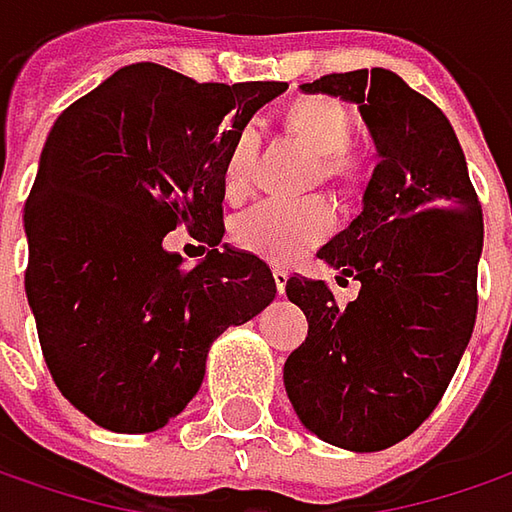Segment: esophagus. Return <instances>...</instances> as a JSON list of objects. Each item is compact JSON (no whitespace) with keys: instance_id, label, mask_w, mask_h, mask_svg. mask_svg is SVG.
Here are the masks:
<instances>
[{"instance_id":"esophagus-1","label":"esophagus","mask_w":512,"mask_h":512,"mask_svg":"<svg viewBox=\"0 0 512 512\" xmlns=\"http://www.w3.org/2000/svg\"><path fill=\"white\" fill-rule=\"evenodd\" d=\"M272 278H275V286H278V295H283L286 292V280H289L286 269H272Z\"/></svg>"}]
</instances>
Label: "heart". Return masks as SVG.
I'll use <instances>...</instances> for the list:
<instances>
[{"label":"heart","mask_w":512,"mask_h":512,"mask_svg":"<svg viewBox=\"0 0 512 512\" xmlns=\"http://www.w3.org/2000/svg\"><path fill=\"white\" fill-rule=\"evenodd\" d=\"M283 128L292 140L312 151L315 177L344 191H361L369 180V163L352 148L355 117L335 97H303L283 111ZM257 160V134L243 128L229 145L223 160V194L226 200H243L252 191ZM335 229V212L323 197L298 203L266 200L237 217L232 237L243 252L263 257L275 266H289Z\"/></svg>","instance_id":"heart-1"}]
</instances>
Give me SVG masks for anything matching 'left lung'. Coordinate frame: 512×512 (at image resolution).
<instances>
[{"label": "left lung", "mask_w": 512, "mask_h": 512, "mask_svg": "<svg viewBox=\"0 0 512 512\" xmlns=\"http://www.w3.org/2000/svg\"><path fill=\"white\" fill-rule=\"evenodd\" d=\"M300 91L355 102L381 163L361 214L318 252L338 283H361L358 298L341 306L323 280H286L309 335L283 384L309 433L375 453L415 433L456 375L476 326L484 220L453 125L398 74H326Z\"/></svg>", "instance_id": "1"}]
</instances>
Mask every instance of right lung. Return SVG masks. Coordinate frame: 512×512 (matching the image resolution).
I'll list each match as a JSON object with an SVG mask.
<instances>
[{
  "label": "right lung",
  "instance_id": "add662e5",
  "mask_svg": "<svg viewBox=\"0 0 512 512\" xmlns=\"http://www.w3.org/2000/svg\"><path fill=\"white\" fill-rule=\"evenodd\" d=\"M286 82H194L125 65L51 128L25 203V295L59 392L111 433H154L186 410L229 326L275 300L272 269L220 246L223 160ZM213 246L197 267L162 237Z\"/></svg>",
  "mask_w": 512,
  "mask_h": 512
}]
</instances>
